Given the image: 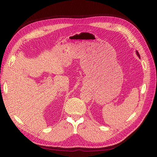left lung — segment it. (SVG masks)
I'll use <instances>...</instances> for the list:
<instances>
[{"mask_svg": "<svg viewBox=\"0 0 157 157\" xmlns=\"http://www.w3.org/2000/svg\"><path fill=\"white\" fill-rule=\"evenodd\" d=\"M136 54H137V55L138 56V57H140V54H139L138 51H136Z\"/></svg>", "mask_w": 157, "mask_h": 157, "instance_id": "left-lung-1", "label": "left lung"}]
</instances>
